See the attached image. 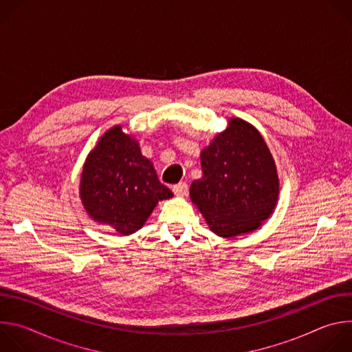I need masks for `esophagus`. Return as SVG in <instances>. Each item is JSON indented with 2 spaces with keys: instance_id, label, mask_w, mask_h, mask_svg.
<instances>
[{
  "instance_id": "1",
  "label": "esophagus",
  "mask_w": 352,
  "mask_h": 352,
  "mask_svg": "<svg viewBox=\"0 0 352 352\" xmlns=\"http://www.w3.org/2000/svg\"><path fill=\"white\" fill-rule=\"evenodd\" d=\"M173 192L177 196H185L188 193V184L186 182H179L173 186Z\"/></svg>"
}]
</instances>
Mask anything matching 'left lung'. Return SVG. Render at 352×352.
Instances as JSON below:
<instances>
[{
	"instance_id": "8db88e82",
	"label": "left lung",
	"mask_w": 352,
	"mask_h": 352,
	"mask_svg": "<svg viewBox=\"0 0 352 352\" xmlns=\"http://www.w3.org/2000/svg\"><path fill=\"white\" fill-rule=\"evenodd\" d=\"M204 177L190 185V199L212 231L230 238L256 230L277 202L278 178L261 133L232 118L202 155Z\"/></svg>"
}]
</instances>
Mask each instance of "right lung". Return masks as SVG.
<instances>
[{"label":"right lung","mask_w":352,"mask_h":352,"mask_svg":"<svg viewBox=\"0 0 352 352\" xmlns=\"http://www.w3.org/2000/svg\"><path fill=\"white\" fill-rule=\"evenodd\" d=\"M173 192L163 185L136 140L114 126L98 140L82 173L80 197L97 223L120 234L138 231L159 200Z\"/></svg>","instance_id":"1"}]
</instances>
